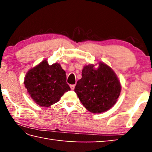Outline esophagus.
Listing matches in <instances>:
<instances>
[{"instance_id": "esophagus-1", "label": "esophagus", "mask_w": 152, "mask_h": 152, "mask_svg": "<svg viewBox=\"0 0 152 152\" xmlns=\"http://www.w3.org/2000/svg\"><path fill=\"white\" fill-rule=\"evenodd\" d=\"M70 86V88L72 90H74V88H75V84H71Z\"/></svg>"}]
</instances>
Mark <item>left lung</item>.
<instances>
[{"instance_id": "obj_1", "label": "left lung", "mask_w": 152, "mask_h": 152, "mask_svg": "<svg viewBox=\"0 0 152 152\" xmlns=\"http://www.w3.org/2000/svg\"><path fill=\"white\" fill-rule=\"evenodd\" d=\"M121 89L120 82L113 70L100 62L97 69L92 64L84 67L82 78L77 82L74 91L87 110L101 113L116 103Z\"/></svg>"}]
</instances>
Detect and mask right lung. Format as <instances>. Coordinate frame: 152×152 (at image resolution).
Listing matches in <instances>:
<instances>
[{"instance_id":"right-lung-1","label":"right lung","mask_w":152,"mask_h":152,"mask_svg":"<svg viewBox=\"0 0 152 152\" xmlns=\"http://www.w3.org/2000/svg\"><path fill=\"white\" fill-rule=\"evenodd\" d=\"M24 84L33 101L45 107L58 102L62 95L70 90L66 82V72L60 64L50 66L46 60L29 70Z\"/></svg>"}]
</instances>
